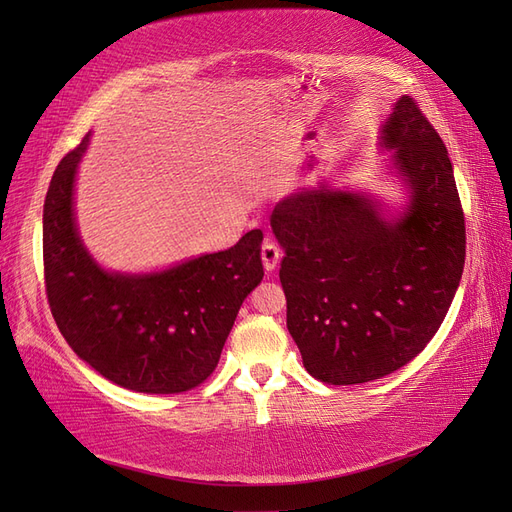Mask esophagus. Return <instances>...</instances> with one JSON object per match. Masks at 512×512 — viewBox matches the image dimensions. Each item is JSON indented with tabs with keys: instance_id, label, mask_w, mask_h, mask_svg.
Returning a JSON list of instances; mask_svg holds the SVG:
<instances>
[{
	"instance_id": "1",
	"label": "esophagus",
	"mask_w": 512,
	"mask_h": 512,
	"mask_svg": "<svg viewBox=\"0 0 512 512\" xmlns=\"http://www.w3.org/2000/svg\"><path fill=\"white\" fill-rule=\"evenodd\" d=\"M280 258H282L280 245H277L271 239H267L265 243H262V262H265V269L267 271H273L277 267V262H280Z\"/></svg>"
}]
</instances>
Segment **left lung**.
I'll return each instance as SVG.
<instances>
[{
	"mask_svg": "<svg viewBox=\"0 0 512 512\" xmlns=\"http://www.w3.org/2000/svg\"><path fill=\"white\" fill-rule=\"evenodd\" d=\"M382 141L410 185L386 222L369 198L327 188L277 203L286 327L324 384H361L421 354L453 303L466 262V218L453 166L421 106L401 96Z\"/></svg>",
	"mask_w": 512,
	"mask_h": 512,
	"instance_id": "obj_1",
	"label": "left lung"
}]
</instances>
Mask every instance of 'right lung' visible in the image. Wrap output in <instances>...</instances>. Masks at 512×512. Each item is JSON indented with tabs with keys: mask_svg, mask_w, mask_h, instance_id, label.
I'll list each match as a JSON object with an SVG mask.
<instances>
[{
	"mask_svg": "<svg viewBox=\"0 0 512 512\" xmlns=\"http://www.w3.org/2000/svg\"><path fill=\"white\" fill-rule=\"evenodd\" d=\"M89 136L55 168L44 200L42 258L51 314L72 350L123 389L175 395L218 367L243 299L265 275L262 230L230 250L153 275L102 271L72 218L74 173Z\"/></svg>",
	"mask_w": 512,
	"mask_h": 512,
	"instance_id": "obj_1",
	"label": "right lung"
}]
</instances>
